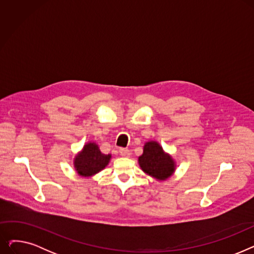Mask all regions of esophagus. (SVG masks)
Segmentation results:
<instances>
[{"label": "esophagus", "mask_w": 254, "mask_h": 254, "mask_svg": "<svg viewBox=\"0 0 254 254\" xmlns=\"http://www.w3.org/2000/svg\"><path fill=\"white\" fill-rule=\"evenodd\" d=\"M119 154L124 156V157H128L130 155V151L127 148H120L119 149Z\"/></svg>", "instance_id": "1"}]
</instances>
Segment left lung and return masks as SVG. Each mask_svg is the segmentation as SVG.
<instances>
[{
    "label": "left lung",
    "instance_id": "obj_1",
    "mask_svg": "<svg viewBox=\"0 0 254 254\" xmlns=\"http://www.w3.org/2000/svg\"><path fill=\"white\" fill-rule=\"evenodd\" d=\"M139 164L145 173L158 180L167 179L174 172L173 159L156 142L145 144L144 152L139 157Z\"/></svg>",
    "mask_w": 254,
    "mask_h": 254
}]
</instances>
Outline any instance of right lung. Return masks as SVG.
Returning <instances> with one entry per match:
<instances>
[{
	"instance_id": "add662e5",
	"label": "right lung",
	"mask_w": 254,
	"mask_h": 254,
	"mask_svg": "<svg viewBox=\"0 0 254 254\" xmlns=\"http://www.w3.org/2000/svg\"><path fill=\"white\" fill-rule=\"evenodd\" d=\"M110 157V154H103L97 144L88 143L84 146L83 151L76 156V171L81 176H91L108 165Z\"/></svg>"
}]
</instances>
